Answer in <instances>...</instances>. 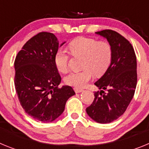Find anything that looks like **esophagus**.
Returning a JSON list of instances; mask_svg holds the SVG:
<instances>
[{"label":"esophagus","mask_w":149,"mask_h":149,"mask_svg":"<svg viewBox=\"0 0 149 149\" xmlns=\"http://www.w3.org/2000/svg\"><path fill=\"white\" fill-rule=\"evenodd\" d=\"M74 91H75L76 93H82L83 91H84V89H78V88H74Z\"/></svg>","instance_id":"1"}]
</instances>
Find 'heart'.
Here are the masks:
<instances>
[{
	"label": "heart",
	"mask_w": 149,
	"mask_h": 149,
	"mask_svg": "<svg viewBox=\"0 0 149 149\" xmlns=\"http://www.w3.org/2000/svg\"><path fill=\"white\" fill-rule=\"evenodd\" d=\"M68 49L74 56H82L81 72H71L65 77V82L69 86L83 88L96 76L102 75L109 68L112 60V48L107 42H98L95 39L78 37L68 45ZM58 71L65 72L68 70L69 54L63 48L56 51L54 58Z\"/></svg>",
	"instance_id": "heart-1"
}]
</instances>
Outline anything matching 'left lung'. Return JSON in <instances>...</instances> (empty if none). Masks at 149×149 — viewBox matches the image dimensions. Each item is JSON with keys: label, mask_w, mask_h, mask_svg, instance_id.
Returning a JSON list of instances; mask_svg holds the SVG:
<instances>
[{"label": "left lung", "mask_w": 149, "mask_h": 149, "mask_svg": "<svg viewBox=\"0 0 149 149\" xmlns=\"http://www.w3.org/2000/svg\"><path fill=\"white\" fill-rule=\"evenodd\" d=\"M95 33L111 46L112 60L104 75L95 83L101 90L94 93V101L86 110L95 122L107 124L120 117L134 97L137 82L136 58L131 43L117 32L104 30Z\"/></svg>", "instance_id": "1"}]
</instances>
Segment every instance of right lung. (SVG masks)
Wrapping results in <instances>:
<instances>
[{
	"label": "right lung",
	"instance_id": "obj_1",
	"mask_svg": "<svg viewBox=\"0 0 149 149\" xmlns=\"http://www.w3.org/2000/svg\"><path fill=\"white\" fill-rule=\"evenodd\" d=\"M59 44L56 36L42 32L23 46L14 63L15 87L24 111L36 120L51 122L65 110V103L75 95L71 86L58 88L61 77L54 64Z\"/></svg>",
	"mask_w": 149,
	"mask_h": 149
}]
</instances>
